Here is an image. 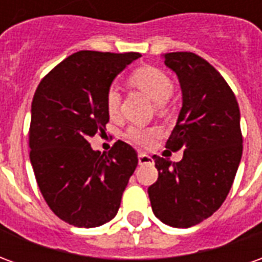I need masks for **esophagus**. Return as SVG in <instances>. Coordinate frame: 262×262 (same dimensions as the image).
I'll return each mask as SVG.
<instances>
[{"instance_id":"34e87169","label":"esophagus","mask_w":262,"mask_h":262,"mask_svg":"<svg viewBox=\"0 0 262 262\" xmlns=\"http://www.w3.org/2000/svg\"><path fill=\"white\" fill-rule=\"evenodd\" d=\"M153 163H154L153 159H151V157H150L148 154H144V153L139 154V164H140V165H143V164H153Z\"/></svg>"}]
</instances>
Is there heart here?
<instances>
[{
	"mask_svg": "<svg viewBox=\"0 0 262 262\" xmlns=\"http://www.w3.org/2000/svg\"><path fill=\"white\" fill-rule=\"evenodd\" d=\"M132 84L142 90L148 98L156 102H165L174 92V82L165 71L154 66H144L135 70L130 74ZM105 105L108 114L115 118L119 115L120 94L116 88H111L105 97ZM156 136L154 129L132 126L126 132V137L139 146H150Z\"/></svg>",
	"mask_w": 262,
	"mask_h": 262,
	"instance_id": "b5f03b06",
	"label": "heart"
}]
</instances>
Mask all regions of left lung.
<instances>
[{"label": "left lung", "mask_w": 262, "mask_h": 262, "mask_svg": "<svg viewBox=\"0 0 262 262\" xmlns=\"http://www.w3.org/2000/svg\"><path fill=\"white\" fill-rule=\"evenodd\" d=\"M182 90V108L165 147L184 148L181 161L153 156L159 178L148 187L156 217L191 227L217 210L230 191L243 154L236 95L213 66L192 52L164 54Z\"/></svg>", "instance_id": "1"}]
</instances>
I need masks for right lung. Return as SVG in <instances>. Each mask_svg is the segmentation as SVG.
I'll return each mask as SVG.
<instances>
[{
  "label": "right lung",
  "mask_w": 262,
  "mask_h": 262,
  "mask_svg": "<svg viewBox=\"0 0 262 262\" xmlns=\"http://www.w3.org/2000/svg\"><path fill=\"white\" fill-rule=\"evenodd\" d=\"M142 54L81 50L45 75L32 101L29 157L37 187L56 216L77 227H98L118 213L137 167V153L118 140L108 154L90 137L105 133V97L116 75Z\"/></svg>",
  "instance_id": "1"
}]
</instances>
